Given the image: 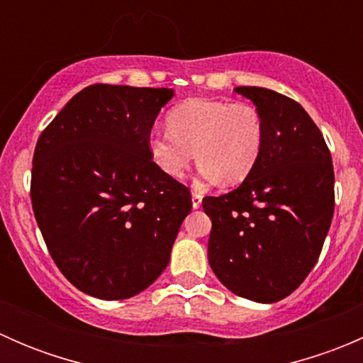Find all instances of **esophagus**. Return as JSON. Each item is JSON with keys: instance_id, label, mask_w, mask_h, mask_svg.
Returning a JSON list of instances; mask_svg holds the SVG:
<instances>
[{"instance_id": "34e87169", "label": "esophagus", "mask_w": 363, "mask_h": 363, "mask_svg": "<svg viewBox=\"0 0 363 363\" xmlns=\"http://www.w3.org/2000/svg\"><path fill=\"white\" fill-rule=\"evenodd\" d=\"M191 203H193V208H200L202 207V195L196 191L191 193Z\"/></svg>"}]
</instances>
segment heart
I'll return each mask as SVG.
<instances>
[{"label":"heart","instance_id":"b5f03b06","mask_svg":"<svg viewBox=\"0 0 363 363\" xmlns=\"http://www.w3.org/2000/svg\"><path fill=\"white\" fill-rule=\"evenodd\" d=\"M265 130L259 113L246 104L191 98L168 113V130L149 133L151 160L163 174L182 177L193 158L200 172L223 184H239L262 156Z\"/></svg>","mask_w":363,"mask_h":363}]
</instances>
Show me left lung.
<instances>
[{"label":"left lung","instance_id":"1","mask_svg":"<svg viewBox=\"0 0 363 363\" xmlns=\"http://www.w3.org/2000/svg\"><path fill=\"white\" fill-rule=\"evenodd\" d=\"M265 130L262 156L242 184L205 196L208 265L232 294L259 303L283 300L316 265L334 216V167L325 138L291 98L235 87Z\"/></svg>","mask_w":363,"mask_h":363}]
</instances>
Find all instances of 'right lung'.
Wrapping results in <instances>:
<instances>
[{"label": "right lung", "mask_w": 363, "mask_h": 363, "mask_svg": "<svg viewBox=\"0 0 363 363\" xmlns=\"http://www.w3.org/2000/svg\"><path fill=\"white\" fill-rule=\"evenodd\" d=\"M174 89L93 84L36 142L31 202L50 256L84 294L123 300L167 269L191 195L147 149Z\"/></svg>", "instance_id": "1"}]
</instances>
